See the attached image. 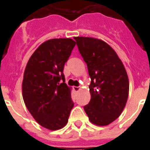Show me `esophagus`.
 <instances>
[{"instance_id": "34e87169", "label": "esophagus", "mask_w": 150, "mask_h": 150, "mask_svg": "<svg viewBox=\"0 0 150 150\" xmlns=\"http://www.w3.org/2000/svg\"><path fill=\"white\" fill-rule=\"evenodd\" d=\"M73 89H74V91L75 92H78L80 90V87L79 86H74L73 87Z\"/></svg>"}]
</instances>
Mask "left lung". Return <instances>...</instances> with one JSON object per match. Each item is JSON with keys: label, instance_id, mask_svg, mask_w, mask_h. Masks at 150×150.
Returning a JSON list of instances; mask_svg holds the SVG:
<instances>
[{"label": "left lung", "instance_id": "obj_1", "mask_svg": "<svg viewBox=\"0 0 150 150\" xmlns=\"http://www.w3.org/2000/svg\"><path fill=\"white\" fill-rule=\"evenodd\" d=\"M86 63L91 82V100L85 112L94 125L105 126L118 117L125 107L129 82L123 63L104 41L92 37H75Z\"/></svg>", "mask_w": 150, "mask_h": 150}]
</instances>
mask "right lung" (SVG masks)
Returning a JSON list of instances; mask_svg holds the SVG:
<instances>
[{"mask_svg":"<svg viewBox=\"0 0 150 150\" xmlns=\"http://www.w3.org/2000/svg\"><path fill=\"white\" fill-rule=\"evenodd\" d=\"M75 42L52 39L43 43L29 58L22 82V96L27 109L41 126L58 130L67 125L74 103L65 82L64 66Z\"/></svg>","mask_w":150,"mask_h":150,"instance_id":"obj_1","label":"right lung"}]
</instances>
